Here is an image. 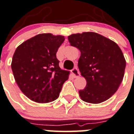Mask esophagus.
Listing matches in <instances>:
<instances>
[{"instance_id": "1", "label": "esophagus", "mask_w": 134, "mask_h": 134, "mask_svg": "<svg viewBox=\"0 0 134 134\" xmlns=\"http://www.w3.org/2000/svg\"><path fill=\"white\" fill-rule=\"evenodd\" d=\"M71 73L73 74V77H74L75 78H77V77H79L80 76L79 71L78 69H77V67H75L73 69L71 70Z\"/></svg>"}]
</instances>
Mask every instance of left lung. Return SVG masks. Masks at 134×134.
Returning <instances> with one entry per match:
<instances>
[{
    "instance_id": "obj_1",
    "label": "left lung",
    "mask_w": 134,
    "mask_h": 134,
    "mask_svg": "<svg viewBox=\"0 0 134 134\" xmlns=\"http://www.w3.org/2000/svg\"><path fill=\"white\" fill-rule=\"evenodd\" d=\"M71 46L81 52L78 67L87 81L79 91L85 102L98 104L110 98L122 82L126 68L122 50L114 42L95 32L68 36Z\"/></svg>"
}]
</instances>
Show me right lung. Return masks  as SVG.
Returning <instances> with one entry per match:
<instances>
[{
	"instance_id": "obj_1",
	"label": "right lung",
	"mask_w": 134,
	"mask_h": 134,
	"mask_svg": "<svg viewBox=\"0 0 134 134\" xmlns=\"http://www.w3.org/2000/svg\"><path fill=\"white\" fill-rule=\"evenodd\" d=\"M64 40L63 36L40 34L16 48L11 64L14 77L20 89L32 100L46 103L59 96L69 74L61 69L56 57Z\"/></svg>"
}]
</instances>
